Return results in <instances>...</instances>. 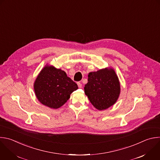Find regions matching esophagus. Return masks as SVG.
<instances>
[{
	"mask_svg": "<svg viewBox=\"0 0 160 160\" xmlns=\"http://www.w3.org/2000/svg\"><path fill=\"white\" fill-rule=\"evenodd\" d=\"M77 85H78V87L79 88H82V84L80 82H77Z\"/></svg>",
	"mask_w": 160,
	"mask_h": 160,
	"instance_id": "1",
	"label": "esophagus"
}]
</instances>
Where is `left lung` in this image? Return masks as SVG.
Instances as JSON below:
<instances>
[{"label":"left lung","instance_id":"obj_1","mask_svg":"<svg viewBox=\"0 0 160 160\" xmlns=\"http://www.w3.org/2000/svg\"><path fill=\"white\" fill-rule=\"evenodd\" d=\"M84 90L91 103L102 111L117 101L120 94V83L113 69L105 68L88 73Z\"/></svg>","mask_w":160,"mask_h":160}]
</instances>
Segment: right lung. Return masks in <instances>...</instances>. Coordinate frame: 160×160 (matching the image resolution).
<instances>
[{
  "label": "right lung",
  "instance_id": "right-lung-1",
  "mask_svg": "<svg viewBox=\"0 0 160 160\" xmlns=\"http://www.w3.org/2000/svg\"><path fill=\"white\" fill-rule=\"evenodd\" d=\"M38 100L52 109H58L70 98V94L78 89L77 84L61 69L45 67L34 84Z\"/></svg>",
  "mask_w": 160,
  "mask_h": 160
}]
</instances>
